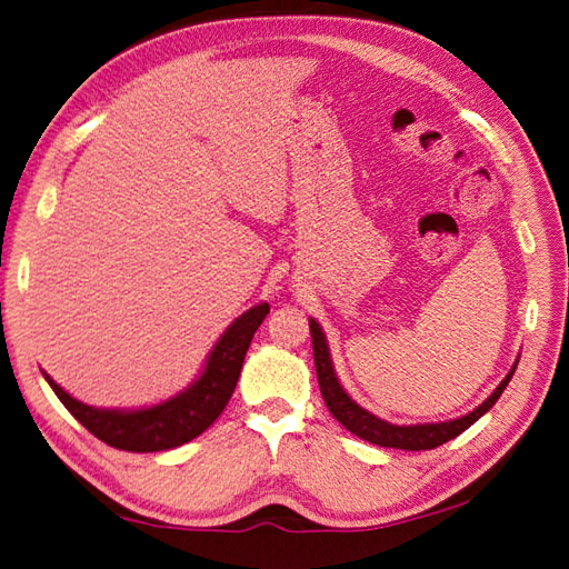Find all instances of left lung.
<instances>
[{
	"label": "left lung",
	"mask_w": 569,
	"mask_h": 569,
	"mask_svg": "<svg viewBox=\"0 0 569 569\" xmlns=\"http://www.w3.org/2000/svg\"><path fill=\"white\" fill-rule=\"evenodd\" d=\"M310 337H312V355H316L320 393L325 398V406L330 408V413L361 440H367L371 445H381V447H396V450H410V452L432 450V447H440L447 440L457 438L459 432H465L471 422H477L493 403L499 401V396L503 393L506 386H509L518 365L516 361L513 369L506 373V379L497 386V391H493L485 403L477 406L471 413L462 418L447 420V422H428V426H391V422L369 413V410L357 406L352 398L347 396V391L335 377L328 340H325V335L316 320H310Z\"/></svg>",
	"instance_id": "8db88e82"
}]
</instances>
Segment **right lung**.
<instances>
[{
	"mask_svg": "<svg viewBox=\"0 0 569 569\" xmlns=\"http://www.w3.org/2000/svg\"><path fill=\"white\" fill-rule=\"evenodd\" d=\"M266 316H269V303H261L239 316L220 337V342L214 345L198 381L188 386L183 393L151 408L102 410L84 406L60 389L48 373L43 377L60 398V403L70 410V416L82 422L98 440L127 452L171 450V447H180L198 438L220 418L234 393L251 337Z\"/></svg>",
	"mask_w": 569,
	"mask_h": 569,
	"instance_id": "1",
	"label": "right lung"
}]
</instances>
